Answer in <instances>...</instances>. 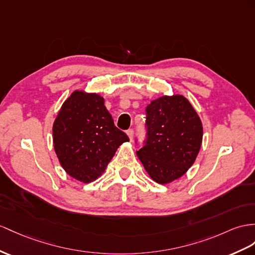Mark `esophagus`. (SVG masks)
<instances>
[{"instance_id": "1", "label": "esophagus", "mask_w": 255, "mask_h": 255, "mask_svg": "<svg viewBox=\"0 0 255 255\" xmlns=\"http://www.w3.org/2000/svg\"><path fill=\"white\" fill-rule=\"evenodd\" d=\"M127 135H128V138H129V140L131 141L132 140V138H133V130L132 129H129V130H127Z\"/></svg>"}]
</instances>
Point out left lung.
Wrapping results in <instances>:
<instances>
[{"label":"left lung","mask_w":255,"mask_h":255,"mask_svg":"<svg viewBox=\"0 0 255 255\" xmlns=\"http://www.w3.org/2000/svg\"><path fill=\"white\" fill-rule=\"evenodd\" d=\"M147 139L136 156L158 184L178 180L192 167L202 142V123L182 95L161 96L146 107Z\"/></svg>","instance_id":"1"}]
</instances>
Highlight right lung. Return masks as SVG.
I'll return each instance as SVG.
<instances>
[{"label": "right lung", "instance_id": "right-lung-1", "mask_svg": "<svg viewBox=\"0 0 255 255\" xmlns=\"http://www.w3.org/2000/svg\"><path fill=\"white\" fill-rule=\"evenodd\" d=\"M129 139L114 125L96 93L75 90L62 104L53 125V142L61 167L70 177L89 183L106 170L124 142Z\"/></svg>", "mask_w": 255, "mask_h": 255}]
</instances>
